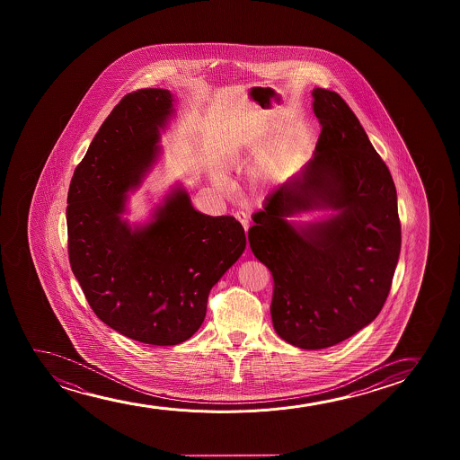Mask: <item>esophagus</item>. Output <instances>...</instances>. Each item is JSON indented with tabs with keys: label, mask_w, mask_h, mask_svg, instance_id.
<instances>
[{
	"label": "esophagus",
	"mask_w": 460,
	"mask_h": 460,
	"mask_svg": "<svg viewBox=\"0 0 460 460\" xmlns=\"http://www.w3.org/2000/svg\"><path fill=\"white\" fill-rule=\"evenodd\" d=\"M234 217L242 223V226H243V229L246 231V229H248V217H246L245 212H235Z\"/></svg>",
	"instance_id": "esophagus-1"
}]
</instances>
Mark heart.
<instances>
[{
	"mask_svg": "<svg viewBox=\"0 0 460 460\" xmlns=\"http://www.w3.org/2000/svg\"><path fill=\"white\" fill-rule=\"evenodd\" d=\"M215 185H217L218 189H225V187H226V182H225V179H221V177H217V179H215Z\"/></svg>",
	"mask_w": 460,
	"mask_h": 460,
	"instance_id": "1",
	"label": "heart"
}]
</instances>
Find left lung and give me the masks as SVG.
Returning a JSON list of instances; mask_svg holds the SVG:
<instances>
[{"label":"left lung","instance_id":"obj_1","mask_svg":"<svg viewBox=\"0 0 460 460\" xmlns=\"http://www.w3.org/2000/svg\"><path fill=\"white\" fill-rule=\"evenodd\" d=\"M313 97L322 126L314 157L265 199L248 231L273 277V328L306 350L340 344L377 317L401 252L388 166L338 93L315 88ZM319 208L335 214L305 226L289 220Z\"/></svg>","mask_w":460,"mask_h":460}]
</instances>
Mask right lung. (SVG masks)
<instances>
[{
    "mask_svg": "<svg viewBox=\"0 0 460 460\" xmlns=\"http://www.w3.org/2000/svg\"><path fill=\"white\" fill-rule=\"evenodd\" d=\"M168 89L127 94L103 120L76 166L67 195L72 271L108 327L151 346H176L199 330L208 292L242 256L246 237L234 217L195 210L177 185L141 226H130L127 191L158 155L171 116Z\"/></svg>",
    "mask_w": 460,
    "mask_h": 460,
    "instance_id": "obj_1",
    "label": "right lung"
}]
</instances>
